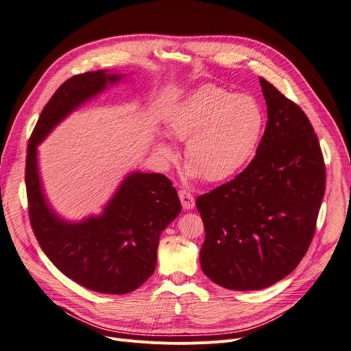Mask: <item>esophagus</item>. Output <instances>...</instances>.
Returning <instances> with one entry per match:
<instances>
[{"mask_svg": "<svg viewBox=\"0 0 351 351\" xmlns=\"http://www.w3.org/2000/svg\"><path fill=\"white\" fill-rule=\"evenodd\" d=\"M179 199H180L182 206L185 210H191L195 208V197L189 191H186V189L179 191Z\"/></svg>", "mask_w": 351, "mask_h": 351, "instance_id": "obj_1", "label": "esophagus"}]
</instances>
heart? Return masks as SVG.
<instances>
[{
    "instance_id": "b5f03b06",
    "label": "heart",
    "mask_w": 351,
    "mask_h": 351,
    "mask_svg": "<svg viewBox=\"0 0 351 351\" xmlns=\"http://www.w3.org/2000/svg\"><path fill=\"white\" fill-rule=\"evenodd\" d=\"M265 114L250 95L205 85L189 94L166 119V132L186 141L183 158L188 175L222 182L236 175L253 158L263 135ZM162 162L175 159L172 147L159 142L155 147Z\"/></svg>"
}]
</instances>
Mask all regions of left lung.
<instances>
[{
	"mask_svg": "<svg viewBox=\"0 0 351 351\" xmlns=\"http://www.w3.org/2000/svg\"><path fill=\"white\" fill-rule=\"evenodd\" d=\"M267 123L252 162L196 199L200 266L230 290H261L298 267L315 236L326 189L322 147L302 108L261 77Z\"/></svg>",
	"mask_w": 351,
	"mask_h": 351,
	"instance_id": "1",
	"label": "left lung"
}]
</instances>
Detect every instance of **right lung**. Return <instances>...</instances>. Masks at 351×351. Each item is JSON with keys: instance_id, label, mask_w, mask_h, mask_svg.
Returning <instances> with one entry per match:
<instances>
[{"instance_id": "obj_1", "label": "right lung", "mask_w": 351, "mask_h": 351, "mask_svg": "<svg viewBox=\"0 0 351 351\" xmlns=\"http://www.w3.org/2000/svg\"><path fill=\"white\" fill-rule=\"evenodd\" d=\"M122 77L105 71L66 80L44 106L27 147L25 186L34 234L66 278L99 293L125 294L155 271L159 236L180 213L172 182L162 173L129 175L101 216L68 223L48 206L36 168V146L71 110Z\"/></svg>"}]
</instances>
